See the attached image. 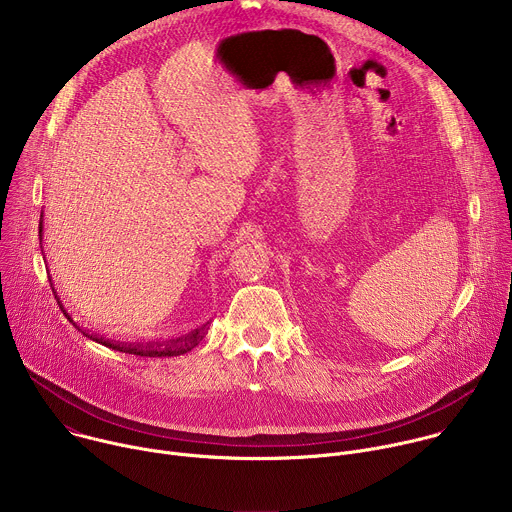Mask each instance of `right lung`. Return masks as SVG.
I'll return each instance as SVG.
<instances>
[{
  "label": "right lung",
  "mask_w": 512,
  "mask_h": 512,
  "mask_svg": "<svg viewBox=\"0 0 512 512\" xmlns=\"http://www.w3.org/2000/svg\"><path fill=\"white\" fill-rule=\"evenodd\" d=\"M40 231H42V225H40ZM206 326L208 324H204L202 328H196V330H192L190 334H186V336H182V338H176V340H170L164 348H162V344L160 346H127V344H113V342H109V340H103V338H93V336H89V334H85V336H89V338H93V340H97V342H101V344H105V346H109V348H113V350H119V352H129V354H135V356H178V354H184V352H188V350H192L202 338H204V334H206Z\"/></svg>",
  "instance_id": "add662e5"
}]
</instances>
